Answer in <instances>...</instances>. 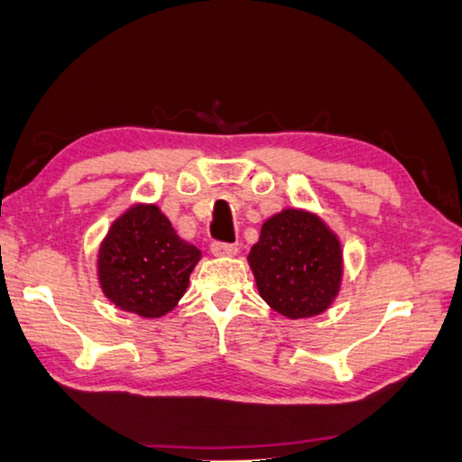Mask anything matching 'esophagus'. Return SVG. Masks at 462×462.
Segmentation results:
<instances>
[{"mask_svg":"<svg viewBox=\"0 0 462 462\" xmlns=\"http://www.w3.org/2000/svg\"><path fill=\"white\" fill-rule=\"evenodd\" d=\"M209 250H212V254L217 256V258H232V256L238 254V246L224 245V242H214L212 248H209Z\"/></svg>","mask_w":462,"mask_h":462,"instance_id":"34e87169","label":"esophagus"}]
</instances>
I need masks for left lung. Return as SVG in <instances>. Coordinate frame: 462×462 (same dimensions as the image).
<instances>
[{
    "label": "left lung",
    "instance_id": "left-lung-1",
    "mask_svg": "<svg viewBox=\"0 0 462 462\" xmlns=\"http://www.w3.org/2000/svg\"><path fill=\"white\" fill-rule=\"evenodd\" d=\"M248 266L273 311L291 321L317 317L341 291V240L311 209L284 208L264 220Z\"/></svg>",
    "mask_w": 462,
    "mask_h": 462
}]
</instances>
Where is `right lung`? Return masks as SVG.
<instances>
[{
	"instance_id": "obj_1",
	"label": "right lung",
	"mask_w": 462,
	"mask_h": 462,
	"mask_svg": "<svg viewBox=\"0 0 462 462\" xmlns=\"http://www.w3.org/2000/svg\"><path fill=\"white\" fill-rule=\"evenodd\" d=\"M199 258V248L178 236L162 208L137 202L100 242L97 279L121 311L159 319L178 307Z\"/></svg>"
}]
</instances>
